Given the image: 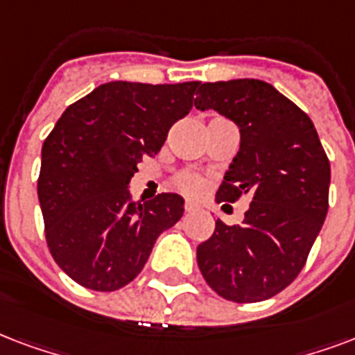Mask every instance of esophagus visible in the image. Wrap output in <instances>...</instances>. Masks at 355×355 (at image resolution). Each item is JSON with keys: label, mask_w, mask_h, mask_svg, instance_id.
Here are the masks:
<instances>
[{"label": "esophagus", "mask_w": 355, "mask_h": 355, "mask_svg": "<svg viewBox=\"0 0 355 355\" xmlns=\"http://www.w3.org/2000/svg\"><path fill=\"white\" fill-rule=\"evenodd\" d=\"M198 203H194V202H191V200H187L185 202V211L187 213H194V211H198Z\"/></svg>", "instance_id": "esophagus-1"}]
</instances>
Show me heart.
Returning a JSON list of instances; mask_svg holds the SVG:
<instances>
[{"mask_svg": "<svg viewBox=\"0 0 355 355\" xmlns=\"http://www.w3.org/2000/svg\"><path fill=\"white\" fill-rule=\"evenodd\" d=\"M175 187L180 189V191L187 192V194H200V192L205 189V181L196 174H181L175 178Z\"/></svg>", "mask_w": 355, "mask_h": 355, "instance_id": "obj_1", "label": "heart"}]
</instances>
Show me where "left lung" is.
I'll list each match as a JSON object with an SVG mask.
<instances>
[{
    "label": "left lung",
    "instance_id": "obj_1",
    "mask_svg": "<svg viewBox=\"0 0 355 355\" xmlns=\"http://www.w3.org/2000/svg\"><path fill=\"white\" fill-rule=\"evenodd\" d=\"M194 107L230 118L241 133L216 202L252 198L241 226L216 220L215 233L198 246V266L226 300H268L295 282L320 233L329 161L311 118L270 83H202Z\"/></svg>",
    "mask_w": 355,
    "mask_h": 355
}]
</instances>
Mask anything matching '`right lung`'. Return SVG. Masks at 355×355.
Segmentation results:
<instances>
[{"mask_svg":"<svg viewBox=\"0 0 355 355\" xmlns=\"http://www.w3.org/2000/svg\"><path fill=\"white\" fill-rule=\"evenodd\" d=\"M198 81H111L68 107L44 140L38 202L55 263L92 291H116L146 265L185 200L163 192L135 202L129 181L189 114Z\"/></svg>","mask_w":355,"mask_h":355,"instance_id":"add662e5","label":"right lung"}]
</instances>
